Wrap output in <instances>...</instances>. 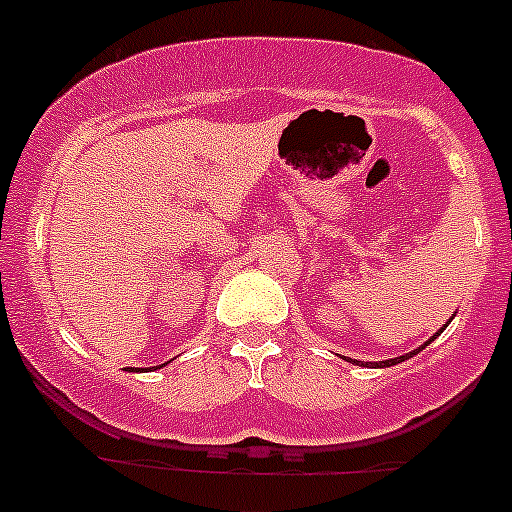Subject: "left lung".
I'll list each match as a JSON object with an SVG mask.
<instances>
[{
    "label": "left lung",
    "mask_w": 512,
    "mask_h": 512,
    "mask_svg": "<svg viewBox=\"0 0 512 512\" xmlns=\"http://www.w3.org/2000/svg\"><path fill=\"white\" fill-rule=\"evenodd\" d=\"M445 327H448V325H443V327H440V330H438V332H435V335H433V337H430V340H428V342H425V345H430V342H433V340H435V337H438V335H440V332H443V330H445ZM425 345H420V347H418V350H413V352H405V355H400V357H393V360H380V362H360V360H352V362H355V365H362V367H390V365H398V362L408 360V357L418 355V352H420V350H425Z\"/></svg>",
    "instance_id": "left-lung-1"
}]
</instances>
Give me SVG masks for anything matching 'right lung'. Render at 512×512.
Here are the masks:
<instances>
[{"instance_id": "obj_1", "label": "right lung", "mask_w": 512, "mask_h": 512, "mask_svg": "<svg viewBox=\"0 0 512 512\" xmlns=\"http://www.w3.org/2000/svg\"><path fill=\"white\" fill-rule=\"evenodd\" d=\"M127 370H140V367H127ZM150 370H152V367H150Z\"/></svg>"}]
</instances>
